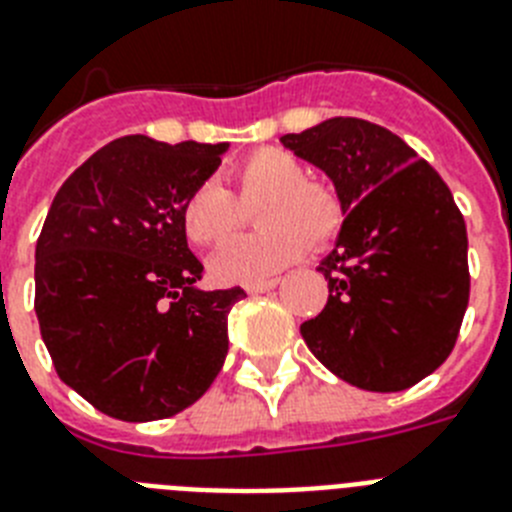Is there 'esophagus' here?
<instances>
[{
    "label": "esophagus",
    "instance_id": "34e87169",
    "mask_svg": "<svg viewBox=\"0 0 512 512\" xmlns=\"http://www.w3.org/2000/svg\"><path fill=\"white\" fill-rule=\"evenodd\" d=\"M278 286V278H268V281H260V283H247L244 289H247V294H265V291L276 289Z\"/></svg>",
    "mask_w": 512,
    "mask_h": 512
}]
</instances>
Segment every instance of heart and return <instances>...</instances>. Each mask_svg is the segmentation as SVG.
Here are the masks:
<instances>
[{
  "mask_svg": "<svg viewBox=\"0 0 512 512\" xmlns=\"http://www.w3.org/2000/svg\"><path fill=\"white\" fill-rule=\"evenodd\" d=\"M236 197L218 182L197 184L182 205V231L197 247L226 242L257 208L260 234L239 236L210 260L218 283H260L289 268L312 244L338 234L343 205L328 182L307 179L304 163L283 148H260L231 171Z\"/></svg>",
  "mask_w": 512,
  "mask_h": 512,
  "instance_id": "heart-1",
  "label": "heart"
}]
</instances>
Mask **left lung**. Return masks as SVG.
<instances>
[{
    "label": "left lung",
    "instance_id": "8db88e82",
    "mask_svg": "<svg viewBox=\"0 0 512 512\" xmlns=\"http://www.w3.org/2000/svg\"><path fill=\"white\" fill-rule=\"evenodd\" d=\"M281 143L330 176L346 216L317 268L330 294L302 322L304 343L356 388H411L448 359L468 307L466 221L448 184L364 119H328Z\"/></svg>",
    "mask_w": 512,
    "mask_h": 512
}]
</instances>
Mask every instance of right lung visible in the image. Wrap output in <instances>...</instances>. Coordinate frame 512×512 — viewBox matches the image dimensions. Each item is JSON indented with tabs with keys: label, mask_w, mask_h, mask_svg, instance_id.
Returning <instances> with one entry per match:
<instances>
[{
	"label": "right lung",
	"mask_w": 512,
	"mask_h": 512,
	"mask_svg": "<svg viewBox=\"0 0 512 512\" xmlns=\"http://www.w3.org/2000/svg\"><path fill=\"white\" fill-rule=\"evenodd\" d=\"M229 143L103 145L59 187L36 242V315L59 380L122 422L200 398L229 351L244 289L200 291L182 205Z\"/></svg>",
	"instance_id": "1"
}]
</instances>
